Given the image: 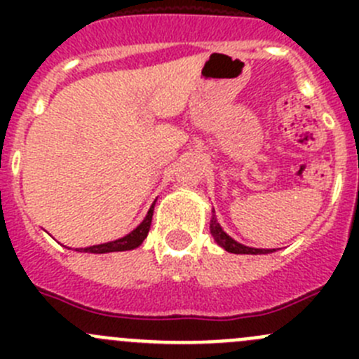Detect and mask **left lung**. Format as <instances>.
Returning a JSON list of instances; mask_svg holds the SVG:
<instances>
[{"instance_id":"left-lung-1","label":"left lung","mask_w":359,"mask_h":359,"mask_svg":"<svg viewBox=\"0 0 359 359\" xmlns=\"http://www.w3.org/2000/svg\"><path fill=\"white\" fill-rule=\"evenodd\" d=\"M210 233H212L213 240L217 241V245H219V247H222L224 250H227V252H231V253H252V255H257V253H271V252H274V250L250 248V247H245V245L238 243V241H234L233 238L227 236V234L224 233L222 227H220V224L217 222L215 212H213L212 220H210Z\"/></svg>"}]
</instances>
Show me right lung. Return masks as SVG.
Here are the masks:
<instances>
[{
    "mask_svg": "<svg viewBox=\"0 0 359 359\" xmlns=\"http://www.w3.org/2000/svg\"><path fill=\"white\" fill-rule=\"evenodd\" d=\"M153 212H154V205L149 208V212H147L146 219L142 220V224H140L137 229H133L130 234H126L125 238H119V240L109 241V243H104V245H95V247L79 248L78 252L109 253V252H125V250L137 248L139 245H142V241L147 238V233H149L151 229V220H153Z\"/></svg>",
    "mask_w": 359,
    "mask_h": 359,
    "instance_id": "right-lung-1",
    "label": "right lung"
}]
</instances>
